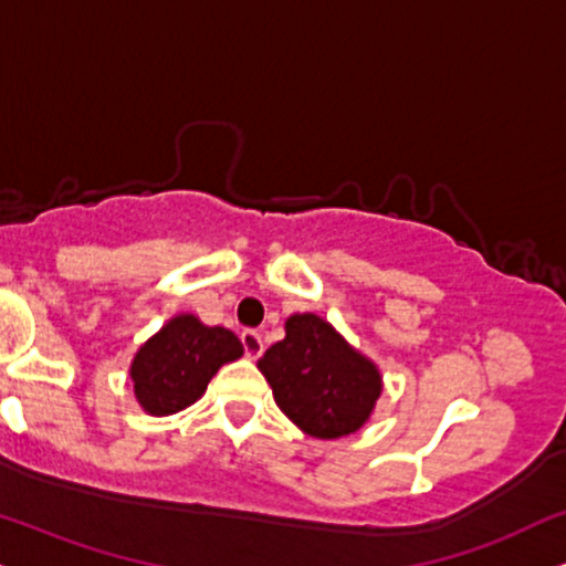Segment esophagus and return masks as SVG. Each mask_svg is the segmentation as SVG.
<instances>
[{"label": "esophagus", "instance_id": "obj_1", "mask_svg": "<svg viewBox=\"0 0 566 566\" xmlns=\"http://www.w3.org/2000/svg\"><path fill=\"white\" fill-rule=\"evenodd\" d=\"M241 340H243V348H247V357H251V359H256L264 352L262 336L256 331H243Z\"/></svg>", "mask_w": 566, "mask_h": 566}]
</instances>
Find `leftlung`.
Listing matches in <instances>:
<instances>
[{"mask_svg": "<svg viewBox=\"0 0 566 566\" xmlns=\"http://www.w3.org/2000/svg\"><path fill=\"white\" fill-rule=\"evenodd\" d=\"M256 367L283 415L323 441L365 428L382 394L378 365L312 312L285 319V338Z\"/></svg>", "mask_w": 566, "mask_h": 566, "instance_id": "8db88e82", "label": "left lung"}]
</instances>
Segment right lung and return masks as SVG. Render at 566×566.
I'll use <instances>...</instances> for the list:
<instances>
[{"label":"right lung","mask_w":566,"mask_h":566,"mask_svg":"<svg viewBox=\"0 0 566 566\" xmlns=\"http://www.w3.org/2000/svg\"><path fill=\"white\" fill-rule=\"evenodd\" d=\"M241 357L243 344L228 327H209L188 312L170 317L130 361L138 407L151 417L176 415L205 396L222 365Z\"/></svg>","instance_id":"add662e5"}]
</instances>
